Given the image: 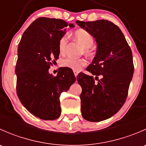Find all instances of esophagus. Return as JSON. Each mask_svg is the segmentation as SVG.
Listing matches in <instances>:
<instances>
[{
    "instance_id": "34e87169",
    "label": "esophagus",
    "mask_w": 146,
    "mask_h": 146,
    "mask_svg": "<svg viewBox=\"0 0 146 146\" xmlns=\"http://www.w3.org/2000/svg\"><path fill=\"white\" fill-rule=\"evenodd\" d=\"M74 75H75V76H76V77H77V76L78 75V72L74 71Z\"/></svg>"
}]
</instances>
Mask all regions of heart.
<instances>
[{"label": "heart", "mask_w": 146, "mask_h": 146, "mask_svg": "<svg viewBox=\"0 0 146 146\" xmlns=\"http://www.w3.org/2000/svg\"><path fill=\"white\" fill-rule=\"evenodd\" d=\"M73 37L83 47V52L85 55L88 56H91L93 54V51L91 49L90 47L94 44L95 39L90 32L85 30V29H77L73 33ZM68 42V36L67 35L62 36L61 39H59L58 51L61 55H64L66 54ZM86 61L83 58H66L61 61V65L64 67H67L71 70H74V71L77 72L81 70L82 68L86 66Z\"/></svg>", "instance_id": "1"}]
</instances>
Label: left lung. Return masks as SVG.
Instances as JSON below:
<instances>
[{"instance_id": "left-lung-1", "label": "left lung", "mask_w": 146, "mask_h": 146, "mask_svg": "<svg viewBox=\"0 0 146 146\" xmlns=\"http://www.w3.org/2000/svg\"><path fill=\"white\" fill-rule=\"evenodd\" d=\"M76 23L98 44L96 55L86 69L92 76L80 73L77 76L82 88V116L89 121H101L118 112L126 102L134 70L132 51L121 29L111 21Z\"/></svg>"}]
</instances>
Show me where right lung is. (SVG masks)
Listing matches in <instances>:
<instances>
[{"label":"right lung","instance_id":"obj_1","mask_svg":"<svg viewBox=\"0 0 146 146\" xmlns=\"http://www.w3.org/2000/svg\"><path fill=\"white\" fill-rule=\"evenodd\" d=\"M68 25L74 27L61 19L39 17L25 31L18 45L17 97L31 114L43 120L60 117V95L76 80L68 68H60L56 76L48 73L59 56L58 42Z\"/></svg>","mask_w":146,"mask_h":146}]
</instances>
